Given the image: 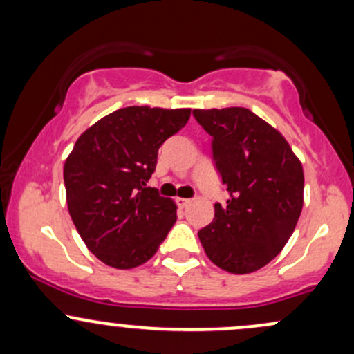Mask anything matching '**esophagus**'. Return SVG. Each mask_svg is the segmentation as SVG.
<instances>
[{"mask_svg": "<svg viewBox=\"0 0 354 354\" xmlns=\"http://www.w3.org/2000/svg\"><path fill=\"white\" fill-rule=\"evenodd\" d=\"M191 203V200H188V198H176V205L180 206V208H186Z\"/></svg>", "mask_w": 354, "mask_h": 354, "instance_id": "obj_1", "label": "esophagus"}]
</instances>
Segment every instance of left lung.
Returning a JSON list of instances; mask_svg holds the SVG:
<instances>
[{
	"label": "left lung",
	"mask_w": 354,
	"mask_h": 354,
	"mask_svg": "<svg viewBox=\"0 0 354 354\" xmlns=\"http://www.w3.org/2000/svg\"><path fill=\"white\" fill-rule=\"evenodd\" d=\"M193 116L213 138L214 165L230 193L198 236L221 270L253 273L293 234L303 209L301 161L281 133L250 109H193Z\"/></svg>",
	"instance_id": "8db88e82"
}]
</instances>
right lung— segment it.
I'll use <instances>...</instances> for the list:
<instances>
[{"label":"right lung","instance_id":"add662e5","mask_svg":"<svg viewBox=\"0 0 354 354\" xmlns=\"http://www.w3.org/2000/svg\"><path fill=\"white\" fill-rule=\"evenodd\" d=\"M189 115V108H121L76 140L63 169L68 211L84 245L104 265H143L173 228L176 205L146 181L160 146Z\"/></svg>","mask_w":354,"mask_h":354}]
</instances>
